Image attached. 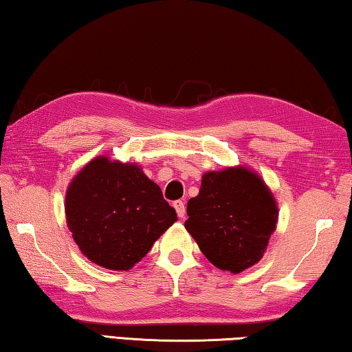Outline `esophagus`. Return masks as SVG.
<instances>
[{
	"label": "esophagus",
	"mask_w": 352,
	"mask_h": 352,
	"mask_svg": "<svg viewBox=\"0 0 352 352\" xmlns=\"http://www.w3.org/2000/svg\"><path fill=\"white\" fill-rule=\"evenodd\" d=\"M174 208L177 210V215L180 217V219H184V215H186V206H184V203L182 200H177L174 201Z\"/></svg>",
	"instance_id": "obj_1"
}]
</instances>
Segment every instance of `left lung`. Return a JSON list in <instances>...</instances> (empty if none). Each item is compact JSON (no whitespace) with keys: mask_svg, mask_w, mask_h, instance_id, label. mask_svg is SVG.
<instances>
[{"mask_svg":"<svg viewBox=\"0 0 352 352\" xmlns=\"http://www.w3.org/2000/svg\"><path fill=\"white\" fill-rule=\"evenodd\" d=\"M186 212L184 228L204 257L232 274L258 263L278 220L270 188L243 166L206 172Z\"/></svg>","mask_w":352,"mask_h":352,"instance_id":"1","label":"left lung"}]
</instances>
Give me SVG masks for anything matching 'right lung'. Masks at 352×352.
Returning <instances> with one entry per match:
<instances>
[{
    "label": "right lung",
    "mask_w": 352,
    "mask_h": 352,
    "mask_svg": "<svg viewBox=\"0 0 352 352\" xmlns=\"http://www.w3.org/2000/svg\"><path fill=\"white\" fill-rule=\"evenodd\" d=\"M66 220L80 251L106 270L127 271L177 221L157 183L133 163L97 157L70 182Z\"/></svg>",
    "instance_id": "1"
}]
</instances>
